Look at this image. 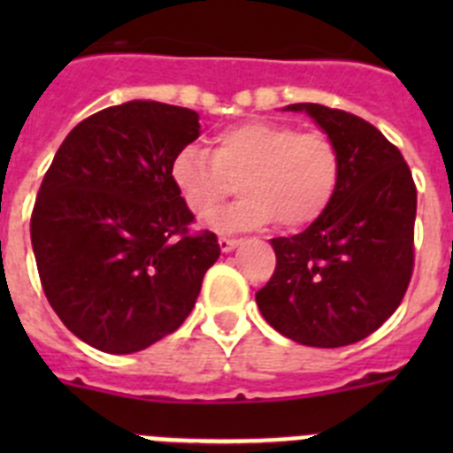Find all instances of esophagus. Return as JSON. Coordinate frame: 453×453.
Returning <instances> with one entry per match:
<instances>
[{"label":"esophagus","instance_id":"obj_1","mask_svg":"<svg viewBox=\"0 0 453 453\" xmlns=\"http://www.w3.org/2000/svg\"><path fill=\"white\" fill-rule=\"evenodd\" d=\"M218 242H219V250H222L224 254H229V251H234L235 247L240 245V240H235V238H224V235L218 240Z\"/></svg>","mask_w":453,"mask_h":453}]
</instances>
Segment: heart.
<instances>
[{
  "label": "heart",
  "mask_w": 453,
  "mask_h": 453,
  "mask_svg": "<svg viewBox=\"0 0 453 453\" xmlns=\"http://www.w3.org/2000/svg\"><path fill=\"white\" fill-rule=\"evenodd\" d=\"M338 174V151L326 135L265 119L215 134L211 154L183 147L170 165L172 183L195 218L213 213L240 181L242 197L211 218V226L226 234L274 219L283 229H302L329 206Z\"/></svg>",
  "instance_id": "obj_1"
}]
</instances>
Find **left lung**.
<instances>
[{
	"instance_id": "1",
	"label": "left lung",
	"mask_w": 453,
	"mask_h": 453,
	"mask_svg": "<svg viewBox=\"0 0 453 453\" xmlns=\"http://www.w3.org/2000/svg\"><path fill=\"white\" fill-rule=\"evenodd\" d=\"M286 111L306 113L334 142L338 186L306 231L270 240L276 270L256 303L270 326L299 345H354L397 311L411 281L413 174L365 119L319 104Z\"/></svg>"
}]
</instances>
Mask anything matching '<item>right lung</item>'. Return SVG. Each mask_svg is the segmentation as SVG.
<instances>
[{"instance_id": "1", "label": "right lung", "mask_w": 453, "mask_h": 453, "mask_svg": "<svg viewBox=\"0 0 453 453\" xmlns=\"http://www.w3.org/2000/svg\"><path fill=\"white\" fill-rule=\"evenodd\" d=\"M190 108L134 99L79 122L56 151L31 215V245L51 308L106 354H134L177 331L215 234H188L192 213L172 158L199 138Z\"/></svg>"}]
</instances>
